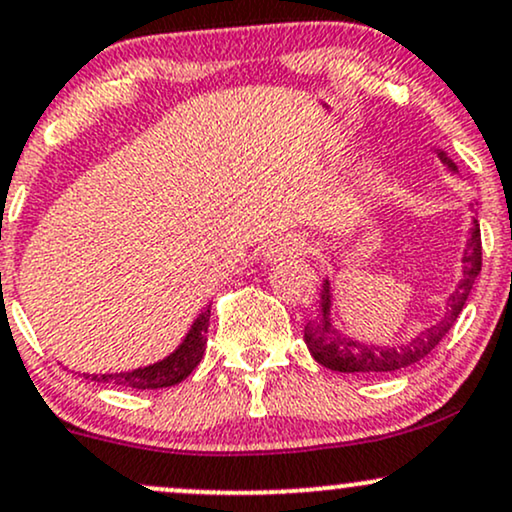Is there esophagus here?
<instances>
[{
	"instance_id": "34e87169",
	"label": "esophagus",
	"mask_w": 512,
	"mask_h": 512,
	"mask_svg": "<svg viewBox=\"0 0 512 512\" xmlns=\"http://www.w3.org/2000/svg\"><path fill=\"white\" fill-rule=\"evenodd\" d=\"M307 248H310V243H307L305 236H300V233H286V236L276 238L274 243L269 245L267 257L269 260H286V257L305 255Z\"/></svg>"
}]
</instances>
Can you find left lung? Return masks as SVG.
<instances>
[{
  "label": "left lung",
  "instance_id": "1",
  "mask_svg": "<svg viewBox=\"0 0 512 512\" xmlns=\"http://www.w3.org/2000/svg\"><path fill=\"white\" fill-rule=\"evenodd\" d=\"M439 157L448 169L458 171L443 152H439ZM479 272H482V236H479V224H474L470 243H467L463 257V276H460L458 286H455L451 298H448L446 315H443L436 324L429 326V329H424L420 336L412 338L408 346L398 348L365 346V343L338 334L329 319L331 293L329 281H326L322 291V317H319L317 324L305 326L307 348H310L312 357H315L319 365L346 374H389L410 365H417V362L432 353V350L441 343V338L451 331L455 319L463 312L467 295H470L474 279H477Z\"/></svg>",
  "mask_w": 512,
  "mask_h": 512
}]
</instances>
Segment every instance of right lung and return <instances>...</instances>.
I'll use <instances>...</instances> for the list:
<instances>
[{"instance_id":"1","label":"right lung","mask_w":512,"mask_h":512,"mask_svg":"<svg viewBox=\"0 0 512 512\" xmlns=\"http://www.w3.org/2000/svg\"><path fill=\"white\" fill-rule=\"evenodd\" d=\"M207 329H209V307L195 319L193 329L188 331L186 341L178 346L162 362H155L150 367L133 369V372H116V374H83L85 379L97 381V384L123 386V389H166V386L181 384L190 372L202 360L207 346Z\"/></svg>"}]
</instances>
